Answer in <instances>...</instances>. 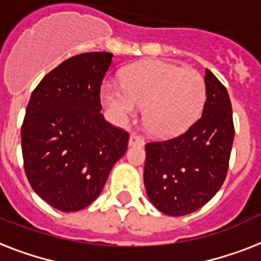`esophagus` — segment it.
<instances>
[{
  "label": "esophagus",
  "instance_id": "esophagus-1",
  "mask_svg": "<svg viewBox=\"0 0 261 261\" xmlns=\"http://www.w3.org/2000/svg\"><path fill=\"white\" fill-rule=\"evenodd\" d=\"M145 145V139L141 138L137 134H131L128 139V146H143Z\"/></svg>",
  "mask_w": 261,
  "mask_h": 261
}]
</instances>
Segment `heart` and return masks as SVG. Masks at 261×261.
I'll list each match as a JSON object with an SVG mask.
<instances>
[{
  "instance_id": "heart-1",
  "label": "heart",
  "mask_w": 261,
  "mask_h": 261,
  "mask_svg": "<svg viewBox=\"0 0 261 261\" xmlns=\"http://www.w3.org/2000/svg\"><path fill=\"white\" fill-rule=\"evenodd\" d=\"M101 99L118 123L143 108V124L158 138L178 135L197 119L205 100V82L194 69L161 60L131 65L122 73V88L106 84Z\"/></svg>"
}]
</instances>
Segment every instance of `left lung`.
<instances>
[{
	"label": "left lung",
	"mask_w": 261,
	"mask_h": 261,
	"mask_svg": "<svg viewBox=\"0 0 261 261\" xmlns=\"http://www.w3.org/2000/svg\"><path fill=\"white\" fill-rule=\"evenodd\" d=\"M202 115L189 130L145 147L143 181L151 204L169 216L196 212L215 197L225 181L234 138L228 91L205 71Z\"/></svg>",
	"instance_id": "1"
}]
</instances>
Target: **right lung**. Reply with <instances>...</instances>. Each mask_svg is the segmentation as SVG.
I'll return each mask as SVG.
<instances>
[{
  "mask_svg": "<svg viewBox=\"0 0 261 261\" xmlns=\"http://www.w3.org/2000/svg\"><path fill=\"white\" fill-rule=\"evenodd\" d=\"M114 55L90 52L50 71L33 91L22 127L25 174L42 200L77 212L100 194L128 134L101 115L100 86Z\"/></svg>",
  "mask_w": 261,
  "mask_h": 261,
  "instance_id": "add662e5",
  "label": "right lung"
}]
</instances>
